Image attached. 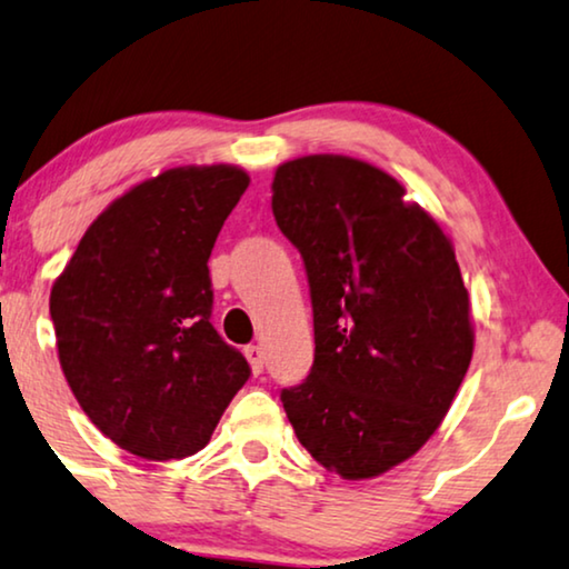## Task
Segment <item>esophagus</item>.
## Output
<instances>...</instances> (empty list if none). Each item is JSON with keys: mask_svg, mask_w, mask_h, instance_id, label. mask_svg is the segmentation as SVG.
Instances as JSON below:
<instances>
[{"mask_svg": "<svg viewBox=\"0 0 569 569\" xmlns=\"http://www.w3.org/2000/svg\"><path fill=\"white\" fill-rule=\"evenodd\" d=\"M244 356L249 359V367H252V372L254 375H260L262 372V367H264V351H262V346H247L244 348Z\"/></svg>", "mask_w": 569, "mask_h": 569, "instance_id": "esophagus-1", "label": "esophagus"}]
</instances>
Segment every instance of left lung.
Instances as JSON below:
<instances>
[{
  "label": "left lung",
  "mask_w": 569,
  "mask_h": 569,
  "mask_svg": "<svg viewBox=\"0 0 569 569\" xmlns=\"http://www.w3.org/2000/svg\"><path fill=\"white\" fill-rule=\"evenodd\" d=\"M272 216L315 312V363L280 392L286 416L317 463L375 479L435 435L471 363L456 249L398 179L348 156L280 163Z\"/></svg>",
  "instance_id": "1"
}]
</instances>
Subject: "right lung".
<instances>
[{"label": "right lung", "instance_id": "obj_1", "mask_svg": "<svg viewBox=\"0 0 569 569\" xmlns=\"http://www.w3.org/2000/svg\"><path fill=\"white\" fill-rule=\"evenodd\" d=\"M249 187L237 166H179L90 223L51 286L62 372L88 419L146 460L210 442L249 363L210 322L208 260Z\"/></svg>", "mask_w": 569, "mask_h": 569}]
</instances>
